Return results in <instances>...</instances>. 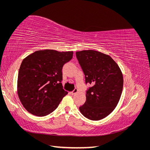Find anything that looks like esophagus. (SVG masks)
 Instances as JSON below:
<instances>
[{
	"mask_svg": "<svg viewBox=\"0 0 150 150\" xmlns=\"http://www.w3.org/2000/svg\"><path fill=\"white\" fill-rule=\"evenodd\" d=\"M78 89H77V88H75L73 91H72L71 92V94L72 95H74V94H75L76 93H78Z\"/></svg>",
	"mask_w": 150,
	"mask_h": 150,
	"instance_id": "34e87169",
	"label": "esophagus"
}]
</instances>
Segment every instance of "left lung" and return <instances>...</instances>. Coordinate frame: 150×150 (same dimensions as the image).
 Here are the masks:
<instances>
[{
  "instance_id": "left-lung-1",
  "label": "left lung",
  "mask_w": 150,
  "mask_h": 150,
  "mask_svg": "<svg viewBox=\"0 0 150 150\" xmlns=\"http://www.w3.org/2000/svg\"><path fill=\"white\" fill-rule=\"evenodd\" d=\"M85 75L86 84H93L86 91V101L79 107L88 119L98 121L116 107L123 88V77L117 63L108 55L93 50L76 52Z\"/></svg>"
}]
</instances>
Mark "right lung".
Instances as JSON below:
<instances>
[{"mask_svg": "<svg viewBox=\"0 0 150 150\" xmlns=\"http://www.w3.org/2000/svg\"><path fill=\"white\" fill-rule=\"evenodd\" d=\"M73 52L37 51L22 61L18 74L17 93L25 110L38 116L54 111L67 92L63 89L62 67Z\"/></svg>", "mask_w": 150, "mask_h": 150, "instance_id": "obj_1", "label": "right lung"}]
</instances>
